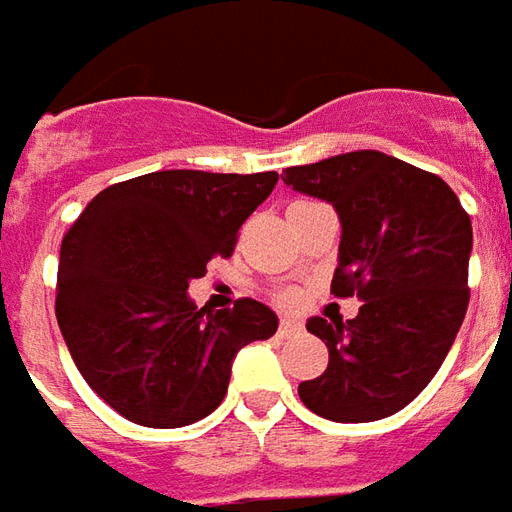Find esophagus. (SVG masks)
Returning a JSON list of instances; mask_svg holds the SVG:
<instances>
[{
    "label": "esophagus",
    "instance_id": "34e87169",
    "mask_svg": "<svg viewBox=\"0 0 512 512\" xmlns=\"http://www.w3.org/2000/svg\"><path fill=\"white\" fill-rule=\"evenodd\" d=\"M295 333H300V322L281 320V325H278V336H281V339H289V336H295Z\"/></svg>",
    "mask_w": 512,
    "mask_h": 512
}]
</instances>
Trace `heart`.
<instances>
[{
	"label": "heart",
	"instance_id": "1",
	"mask_svg": "<svg viewBox=\"0 0 512 512\" xmlns=\"http://www.w3.org/2000/svg\"><path fill=\"white\" fill-rule=\"evenodd\" d=\"M278 303H284V306H295L297 295L295 292H281V295H278Z\"/></svg>",
	"mask_w": 512,
	"mask_h": 512
}]
</instances>
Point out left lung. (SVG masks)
Masks as SVG:
<instances>
[{
  "mask_svg": "<svg viewBox=\"0 0 512 512\" xmlns=\"http://www.w3.org/2000/svg\"><path fill=\"white\" fill-rule=\"evenodd\" d=\"M284 181L339 212L331 295L364 303L355 320L306 322L328 369L297 394L331 422L386 419L436 378L466 317L469 215L441 176L380 151L295 165Z\"/></svg>",
  "mask_w": 512,
  "mask_h": 512,
  "instance_id": "obj_1",
  "label": "left lung"
}]
</instances>
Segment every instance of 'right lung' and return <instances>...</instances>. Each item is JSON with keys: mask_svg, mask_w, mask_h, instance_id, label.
I'll return each instance as SVG.
<instances>
[{"mask_svg": "<svg viewBox=\"0 0 512 512\" xmlns=\"http://www.w3.org/2000/svg\"><path fill=\"white\" fill-rule=\"evenodd\" d=\"M275 184V170H157L101 190L65 231L57 325L90 389L129 422L168 430L209 416L234 355L278 331L259 300L206 314L187 297Z\"/></svg>", "mask_w": 512, "mask_h": 512, "instance_id": "obj_1", "label": "right lung"}]
</instances>
